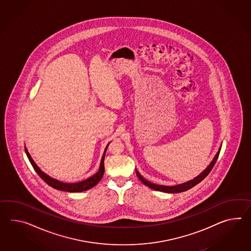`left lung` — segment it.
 I'll return each mask as SVG.
<instances>
[{
    "instance_id": "obj_1",
    "label": "left lung",
    "mask_w": 251,
    "mask_h": 251,
    "mask_svg": "<svg viewBox=\"0 0 251 251\" xmlns=\"http://www.w3.org/2000/svg\"><path fill=\"white\" fill-rule=\"evenodd\" d=\"M220 150H221V147L220 148V151H219V152L217 153V155L215 156V158L213 159V160L211 161V163L209 164V166H208V168H207L205 171H203L202 173H201L198 177H196L194 179L190 180V181H188V182H186V183L179 184V185L171 186V187H169V186H162V185H157V184L151 183V182H150V181L146 180L144 177L141 176V174H140L138 171H136V173H137V176H138V177L141 179V182L144 184V185L148 186V187H150V188H151V189H152V190H159V191L167 192V193H177V192H182V191H186V190H190V189H191L192 187H194V186H196L197 184L200 183V182L202 181L205 177L208 176V173H209V172L211 171V170L213 169L215 163H216L217 159L219 158Z\"/></svg>"
}]
</instances>
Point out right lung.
<instances>
[{"mask_svg":"<svg viewBox=\"0 0 251 251\" xmlns=\"http://www.w3.org/2000/svg\"><path fill=\"white\" fill-rule=\"evenodd\" d=\"M107 148H108V145H107L106 150L104 151L103 156H102V159H101V162H100V170H99L98 172L95 175H93L92 177H89V178H87V179L83 180V181L77 182V183H63V182H61V181H59L57 179L49 177L48 175H46L44 172H43V171L39 169V167L35 164L33 159H31L30 154L27 151L26 149H25V152L27 154V157H28V159L30 160L31 166L33 167L34 171H36L37 174L42 177L43 180H44L49 186L54 188L56 190H63V191H68V192H80V191H84V190L92 189L95 185H97L100 182V180L102 178V176H103L104 174V158H105V152L107 151Z\"/></svg>","mask_w":251,"mask_h":251,"instance_id":"right-lung-1","label":"right lung"}]
</instances>
